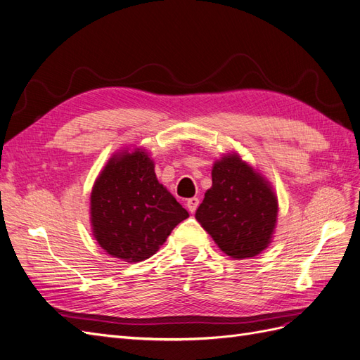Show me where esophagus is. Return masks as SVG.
<instances>
[{"label":"esophagus","mask_w":360,"mask_h":360,"mask_svg":"<svg viewBox=\"0 0 360 360\" xmlns=\"http://www.w3.org/2000/svg\"><path fill=\"white\" fill-rule=\"evenodd\" d=\"M198 205H200V200L198 198H189L188 201H186V207H188V210L191 212V213H195L197 212V209H198Z\"/></svg>","instance_id":"esophagus-1"}]
</instances>
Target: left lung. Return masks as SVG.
<instances>
[{
    "mask_svg": "<svg viewBox=\"0 0 360 360\" xmlns=\"http://www.w3.org/2000/svg\"><path fill=\"white\" fill-rule=\"evenodd\" d=\"M212 181L195 217L226 255L237 259L255 257L274 234L278 216L275 193L236 155L214 163Z\"/></svg>",
    "mask_w": 360,
    "mask_h": 360,
    "instance_id": "left-lung-1",
    "label": "left lung"
}]
</instances>
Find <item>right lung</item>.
<instances>
[{
	"label": "right lung",
	"instance_id": "right-lung-1",
	"mask_svg": "<svg viewBox=\"0 0 360 360\" xmlns=\"http://www.w3.org/2000/svg\"><path fill=\"white\" fill-rule=\"evenodd\" d=\"M189 213L162 186L144 151L115 155L91 192V225L108 254L129 263L150 258Z\"/></svg>",
	"mask_w": 360,
	"mask_h": 360
}]
</instances>
